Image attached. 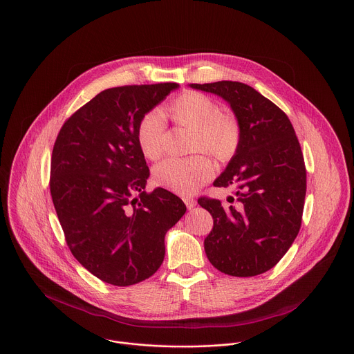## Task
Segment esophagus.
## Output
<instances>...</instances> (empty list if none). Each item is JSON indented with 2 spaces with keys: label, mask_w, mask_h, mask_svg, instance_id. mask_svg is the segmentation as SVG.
Instances as JSON below:
<instances>
[{
  "label": "esophagus",
  "mask_w": 354,
  "mask_h": 354,
  "mask_svg": "<svg viewBox=\"0 0 354 354\" xmlns=\"http://www.w3.org/2000/svg\"><path fill=\"white\" fill-rule=\"evenodd\" d=\"M183 201H185V204H186V207H187L189 209L194 208V207H196V204H197V201H196L193 197H185V198H183Z\"/></svg>",
  "instance_id": "esophagus-1"
}]
</instances>
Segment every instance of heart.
I'll list each match as a JSON object with an SVG mask.
<instances>
[{
  "mask_svg": "<svg viewBox=\"0 0 354 354\" xmlns=\"http://www.w3.org/2000/svg\"><path fill=\"white\" fill-rule=\"evenodd\" d=\"M178 127L192 131L190 151H205L218 161H227L241 146L242 131L238 120L221 112L219 104L198 91H183L164 108ZM157 109L142 115L136 128L140 151L149 160H160L164 154L165 120ZM214 165L204 154L189 158H169L154 168V180L158 186L174 193L187 196L214 176Z\"/></svg>",
  "mask_w": 354,
  "mask_h": 354,
  "instance_id": "obj_1",
  "label": "heart"
}]
</instances>
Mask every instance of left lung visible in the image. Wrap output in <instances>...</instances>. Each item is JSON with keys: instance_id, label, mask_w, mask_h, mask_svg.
<instances>
[{"instance_id": "8db88e82", "label": "left lung", "mask_w": 354, "mask_h": 354, "mask_svg": "<svg viewBox=\"0 0 354 354\" xmlns=\"http://www.w3.org/2000/svg\"><path fill=\"white\" fill-rule=\"evenodd\" d=\"M190 87L223 98L242 131L236 154L214 180L218 187H236L238 203L222 205L215 198H198L214 219L204 241L207 259L232 277L260 275L285 256L301 225L306 167L299 140L286 113L245 83L222 80Z\"/></svg>"}]
</instances>
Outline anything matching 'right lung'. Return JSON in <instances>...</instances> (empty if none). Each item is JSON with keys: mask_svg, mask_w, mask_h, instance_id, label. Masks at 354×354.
Returning a JSON list of instances; mask_svg holds the SVG:
<instances>
[{"mask_svg": "<svg viewBox=\"0 0 354 354\" xmlns=\"http://www.w3.org/2000/svg\"><path fill=\"white\" fill-rule=\"evenodd\" d=\"M178 87L106 88L69 118L55 140L50 192L66 243L105 283L150 278L164 261L167 232L186 212L174 193L145 192L150 171L136 139L142 115Z\"/></svg>", "mask_w": 354, "mask_h": 354, "instance_id": "right-lung-1", "label": "right lung"}]
</instances>
